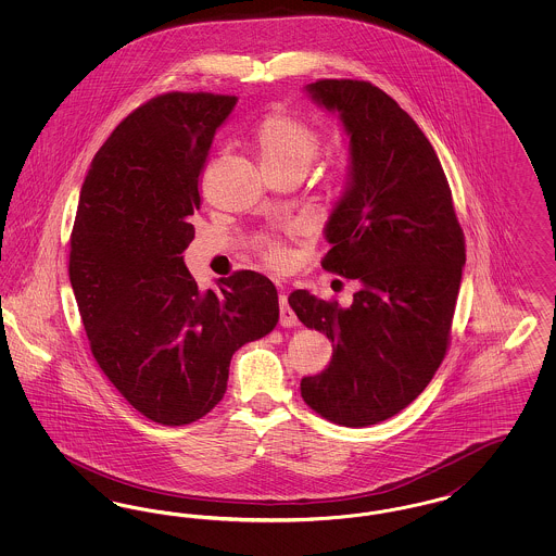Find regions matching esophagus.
I'll use <instances>...</instances> for the list:
<instances>
[{
	"label": "esophagus",
	"mask_w": 556,
	"mask_h": 556,
	"mask_svg": "<svg viewBox=\"0 0 556 556\" xmlns=\"http://www.w3.org/2000/svg\"><path fill=\"white\" fill-rule=\"evenodd\" d=\"M279 323H281L283 327H293V325L298 323L295 313L291 311L290 304H288V295H286V293L279 295Z\"/></svg>",
	"instance_id": "obj_1"
}]
</instances>
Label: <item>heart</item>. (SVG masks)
<instances>
[{
    "mask_svg": "<svg viewBox=\"0 0 556 556\" xmlns=\"http://www.w3.org/2000/svg\"><path fill=\"white\" fill-rule=\"evenodd\" d=\"M254 143L265 168H308L320 150V135L313 125L286 110L268 112L254 129ZM266 265L283 268L288 252L277 241H266L261 250Z\"/></svg>",
    "mask_w": 556,
    "mask_h": 556,
    "instance_id": "heart-1",
    "label": "heart"
}]
</instances>
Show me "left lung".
<instances>
[{
	"instance_id": "1",
	"label": "left lung",
	"mask_w": 556,
	"mask_h": 556,
	"mask_svg": "<svg viewBox=\"0 0 556 556\" xmlns=\"http://www.w3.org/2000/svg\"><path fill=\"white\" fill-rule=\"evenodd\" d=\"M308 93L342 114L352 184L327 223L320 265L361 281L352 306L290 293L333 356L300 381L304 402L344 427L381 424L419 396L442 365L465 265V233L444 168L419 125L369 80L318 79Z\"/></svg>"
}]
</instances>
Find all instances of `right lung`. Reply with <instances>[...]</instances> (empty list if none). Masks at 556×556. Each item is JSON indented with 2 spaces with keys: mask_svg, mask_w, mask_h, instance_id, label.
Instances as JSON below:
<instances>
[{
  "mask_svg": "<svg viewBox=\"0 0 556 556\" xmlns=\"http://www.w3.org/2000/svg\"><path fill=\"white\" fill-rule=\"evenodd\" d=\"M236 96L168 91L108 137L80 189L68 275L91 354L135 410L168 427L223 400L231 356L279 320L270 279L236 270L200 291L184 252L198 181Z\"/></svg>",
  "mask_w": 556,
  "mask_h": 556,
  "instance_id": "right-lung-1",
  "label": "right lung"
}]
</instances>
